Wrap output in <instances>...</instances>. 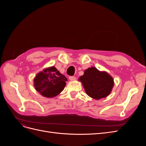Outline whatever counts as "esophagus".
<instances>
[{"mask_svg": "<svg viewBox=\"0 0 146 146\" xmlns=\"http://www.w3.org/2000/svg\"><path fill=\"white\" fill-rule=\"evenodd\" d=\"M69 80H70V81H74V80H75L76 79V77H74V76H70L69 77Z\"/></svg>", "mask_w": 146, "mask_h": 146, "instance_id": "34e87169", "label": "esophagus"}]
</instances>
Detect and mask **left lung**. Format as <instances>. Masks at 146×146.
<instances>
[{"label": "left lung", "instance_id": "1", "mask_svg": "<svg viewBox=\"0 0 146 146\" xmlns=\"http://www.w3.org/2000/svg\"><path fill=\"white\" fill-rule=\"evenodd\" d=\"M79 81L82 83L86 94L97 100L108 96L114 85L113 79L108 74L94 67L86 69Z\"/></svg>", "mask_w": 146, "mask_h": 146}]
</instances>
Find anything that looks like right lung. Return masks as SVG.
I'll return each instance as SVG.
<instances>
[{"label":"right lung","mask_w":146,"mask_h":146,"mask_svg":"<svg viewBox=\"0 0 146 146\" xmlns=\"http://www.w3.org/2000/svg\"><path fill=\"white\" fill-rule=\"evenodd\" d=\"M68 79L54 66L44 69L34 79L35 89L43 96L54 98L64 90Z\"/></svg>","instance_id":"1"}]
</instances>
